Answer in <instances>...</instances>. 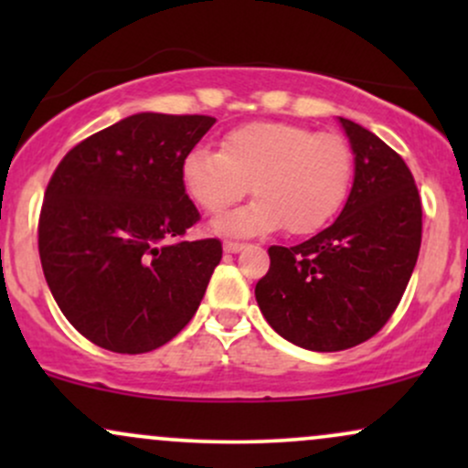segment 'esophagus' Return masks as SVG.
Listing matches in <instances>:
<instances>
[{"label": "esophagus", "mask_w": 468, "mask_h": 468, "mask_svg": "<svg viewBox=\"0 0 468 468\" xmlns=\"http://www.w3.org/2000/svg\"><path fill=\"white\" fill-rule=\"evenodd\" d=\"M241 249H244V244H241V241H233V239L224 241V250L227 252H239Z\"/></svg>", "instance_id": "34e87169"}]
</instances>
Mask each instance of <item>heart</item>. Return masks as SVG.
I'll list each match as a JSON object with an SVG mask.
<instances>
[{
	"label": "heart",
	"mask_w": 468,
	"mask_h": 468,
	"mask_svg": "<svg viewBox=\"0 0 468 468\" xmlns=\"http://www.w3.org/2000/svg\"><path fill=\"white\" fill-rule=\"evenodd\" d=\"M186 196L208 216L227 211L250 191L249 207L218 224L224 233H316L350 196L354 149L336 132L282 121H255L227 132L219 154L196 147L180 166Z\"/></svg>",
	"instance_id": "heart-1"
}]
</instances>
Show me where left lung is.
Masks as SVG:
<instances>
[{"instance_id":"1","label":"left lung","mask_w":468,"mask_h":468,"mask_svg":"<svg viewBox=\"0 0 468 468\" xmlns=\"http://www.w3.org/2000/svg\"><path fill=\"white\" fill-rule=\"evenodd\" d=\"M354 185L332 227L297 246H271L255 299L277 335L313 352L372 338L399 308L418 261L422 202L410 166L376 133L341 118Z\"/></svg>"}]
</instances>
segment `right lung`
<instances>
[{
	"label": "right lung",
	"instance_id": "1",
	"mask_svg": "<svg viewBox=\"0 0 468 468\" xmlns=\"http://www.w3.org/2000/svg\"><path fill=\"white\" fill-rule=\"evenodd\" d=\"M216 118L133 114L80 141L52 174L39 257L52 297L94 346L143 354L191 321L222 260L182 186L185 155Z\"/></svg>",
	"mask_w": 468,
	"mask_h": 468
}]
</instances>
